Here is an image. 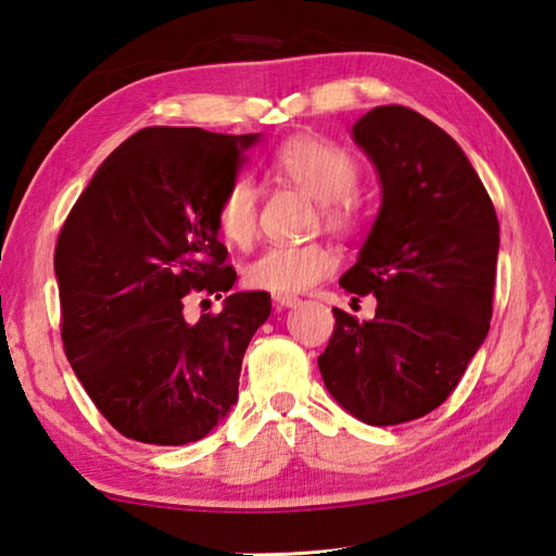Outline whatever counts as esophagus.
Returning <instances> with one entry per match:
<instances>
[{
  "mask_svg": "<svg viewBox=\"0 0 556 556\" xmlns=\"http://www.w3.org/2000/svg\"><path fill=\"white\" fill-rule=\"evenodd\" d=\"M301 299L299 296H275V305L281 311V308H293V305H299Z\"/></svg>",
  "mask_w": 556,
  "mask_h": 556,
  "instance_id": "esophagus-1",
  "label": "esophagus"
}]
</instances>
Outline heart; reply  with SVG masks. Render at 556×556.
<instances>
[{
	"mask_svg": "<svg viewBox=\"0 0 556 556\" xmlns=\"http://www.w3.org/2000/svg\"><path fill=\"white\" fill-rule=\"evenodd\" d=\"M271 174L320 200L323 219L329 229L351 231L361 219V200L353 193L361 184V167L346 148L332 140L299 136L271 155ZM257 186L239 176L224 191L215 222L224 241L248 245L257 233ZM339 265V257L325 243L269 245L248 263L243 279L251 289L275 296H293L320 285Z\"/></svg>",
	"mask_w": 556,
	"mask_h": 556,
	"instance_id": "heart-1",
	"label": "heart"
}]
</instances>
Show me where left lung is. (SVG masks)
<instances>
[{
    "label": "left lung",
    "mask_w": 556,
    "mask_h": 556,
    "mask_svg": "<svg viewBox=\"0 0 556 556\" xmlns=\"http://www.w3.org/2000/svg\"><path fill=\"white\" fill-rule=\"evenodd\" d=\"M380 174L382 207L339 285L375 293L368 323L334 308L317 358L327 392L368 425L442 406L490 332L500 222L456 140L401 104L353 124Z\"/></svg>",
    "instance_id": "8db88e82"
}]
</instances>
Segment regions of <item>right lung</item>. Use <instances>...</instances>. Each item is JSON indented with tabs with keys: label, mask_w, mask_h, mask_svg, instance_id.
Returning <instances> with one entry per match:
<instances>
[{
	"label": "right lung",
	"mask_w": 556,
	"mask_h": 556,
	"mask_svg": "<svg viewBox=\"0 0 556 556\" xmlns=\"http://www.w3.org/2000/svg\"><path fill=\"white\" fill-rule=\"evenodd\" d=\"M257 136L143 128L102 162L59 231L66 358L128 440L198 442L239 399L243 353L269 317V293H229L222 313L195 325L184 301L233 287L215 212Z\"/></svg>",
	"instance_id": "obj_1"
}]
</instances>
